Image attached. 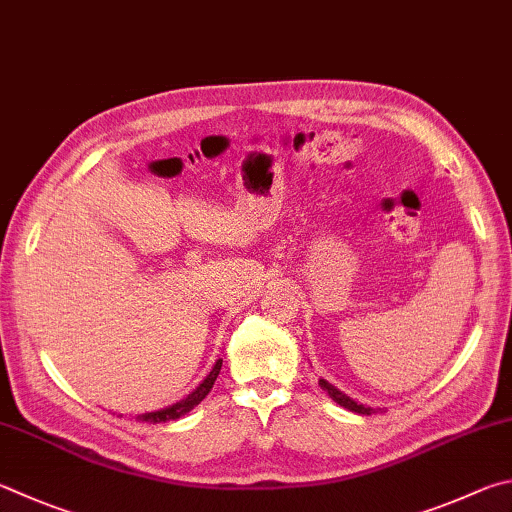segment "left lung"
Masks as SVG:
<instances>
[{
  "mask_svg": "<svg viewBox=\"0 0 512 512\" xmlns=\"http://www.w3.org/2000/svg\"><path fill=\"white\" fill-rule=\"evenodd\" d=\"M320 387L324 389V392H327L333 401H336L340 407H345V410H349V412H356V414H362V416H369V414H374V407H367V405H362V403H356L353 401L351 396H347L345 392H340L338 387H333L329 380H324V378H320Z\"/></svg>",
  "mask_w": 512,
  "mask_h": 512,
  "instance_id": "1",
  "label": "left lung"
}]
</instances>
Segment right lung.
<instances>
[{
    "mask_svg": "<svg viewBox=\"0 0 512 512\" xmlns=\"http://www.w3.org/2000/svg\"><path fill=\"white\" fill-rule=\"evenodd\" d=\"M221 362L224 360H217L215 362V367L210 369V374L201 380V385L194 389L192 394H188L183 398V401H179V403H174V405H170V407H163V410H156V412H145V414H138L136 418L138 421H147V423H167V421H176V418H181L183 414H188L190 410H194V407H197L203 398H206L208 394H210V389H212V385H215V380H217V376H219V371H221Z\"/></svg>",
    "mask_w": 512,
    "mask_h": 512,
    "instance_id": "1",
    "label": "right lung"
}]
</instances>
